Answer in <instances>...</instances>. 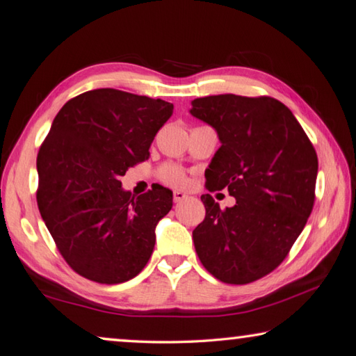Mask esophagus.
Returning a JSON list of instances; mask_svg holds the SVG:
<instances>
[{
	"label": "esophagus",
	"mask_w": 356,
	"mask_h": 356,
	"mask_svg": "<svg viewBox=\"0 0 356 356\" xmlns=\"http://www.w3.org/2000/svg\"><path fill=\"white\" fill-rule=\"evenodd\" d=\"M188 196L182 191H174V202H182L184 199H186Z\"/></svg>",
	"instance_id": "34e87169"
}]
</instances>
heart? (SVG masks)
<instances>
[{"instance_id":"heart-1","label":"heart","mask_w":356,"mask_h":356,"mask_svg":"<svg viewBox=\"0 0 356 356\" xmlns=\"http://www.w3.org/2000/svg\"><path fill=\"white\" fill-rule=\"evenodd\" d=\"M160 179H162L166 185H171L174 188H182L186 185V176L182 170L177 168V166H163L162 171H160Z\"/></svg>"}]
</instances>
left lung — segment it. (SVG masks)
<instances>
[{
    "label": "left lung",
    "mask_w": 356,
    "mask_h": 356,
    "mask_svg": "<svg viewBox=\"0 0 356 356\" xmlns=\"http://www.w3.org/2000/svg\"><path fill=\"white\" fill-rule=\"evenodd\" d=\"M190 114L218 132L207 190L227 188L236 205L220 210L202 194L205 219L193 232L199 259L227 284L273 271L301 234L315 202L318 157L293 113L271 97L210 95Z\"/></svg>",
    "instance_id": "left-lung-1"
}]
</instances>
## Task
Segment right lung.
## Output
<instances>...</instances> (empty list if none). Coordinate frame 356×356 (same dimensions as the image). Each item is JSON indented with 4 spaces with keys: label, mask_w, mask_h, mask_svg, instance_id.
I'll return each mask as SVG.
<instances>
[{
    "label": "right lung",
    "mask_w": 356,
    "mask_h": 356,
    "mask_svg": "<svg viewBox=\"0 0 356 356\" xmlns=\"http://www.w3.org/2000/svg\"><path fill=\"white\" fill-rule=\"evenodd\" d=\"M172 103L103 88L69 100L37 157V202L65 261L86 280L120 284L149 261L172 191L132 196L120 177L149 157Z\"/></svg>",
    "instance_id": "right-lung-1"
}]
</instances>
